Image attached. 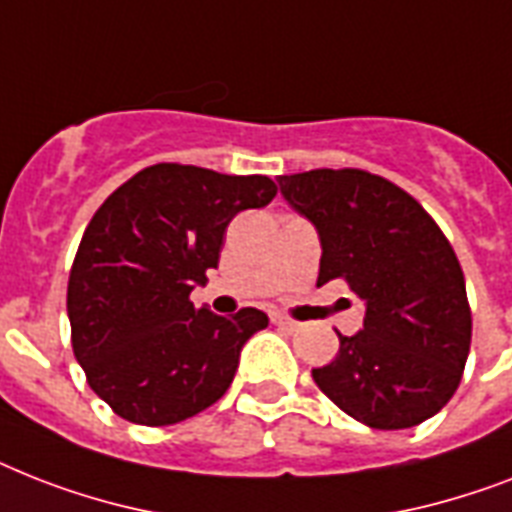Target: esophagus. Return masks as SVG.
<instances>
[{
  "label": "esophagus",
  "instance_id": "1",
  "mask_svg": "<svg viewBox=\"0 0 512 512\" xmlns=\"http://www.w3.org/2000/svg\"><path fill=\"white\" fill-rule=\"evenodd\" d=\"M272 322H275L280 330H285V333H296V330H301V325L293 320H288V317H282V314H272Z\"/></svg>",
  "mask_w": 512,
  "mask_h": 512
}]
</instances>
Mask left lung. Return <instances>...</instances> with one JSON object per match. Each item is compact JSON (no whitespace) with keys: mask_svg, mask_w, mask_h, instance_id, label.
Listing matches in <instances>:
<instances>
[{"mask_svg":"<svg viewBox=\"0 0 512 512\" xmlns=\"http://www.w3.org/2000/svg\"><path fill=\"white\" fill-rule=\"evenodd\" d=\"M277 185L320 237L317 285L341 277L365 301V327L338 333L341 349L312 370L314 383L380 431L433 418L470 351L465 277L447 237L412 195L367 171L314 169Z\"/></svg>","mask_w":512,"mask_h":512,"instance_id":"1","label":"left lung"}]
</instances>
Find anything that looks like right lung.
Masks as SVG:
<instances>
[{
	"label": "right lung",
	"instance_id": "1",
	"mask_svg": "<svg viewBox=\"0 0 512 512\" xmlns=\"http://www.w3.org/2000/svg\"><path fill=\"white\" fill-rule=\"evenodd\" d=\"M277 195L269 177L155 163L92 216L68 280L76 362L116 415L174 425L219 402L259 309L219 317L190 293L216 269L227 224Z\"/></svg>",
	"mask_w": 512,
	"mask_h": 512
}]
</instances>
